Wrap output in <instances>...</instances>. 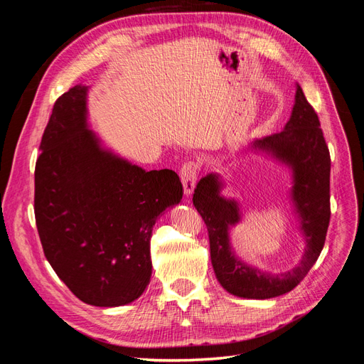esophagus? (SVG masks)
<instances>
[{
	"label": "esophagus",
	"instance_id": "34e87169",
	"mask_svg": "<svg viewBox=\"0 0 364 364\" xmlns=\"http://www.w3.org/2000/svg\"><path fill=\"white\" fill-rule=\"evenodd\" d=\"M197 174H199V165L194 161L185 162L181 168V179L183 183V191L186 196H190L196 188Z\"/></svg>",
	"mask_w": 364,
	"mask_h": 364
}]
</instances>
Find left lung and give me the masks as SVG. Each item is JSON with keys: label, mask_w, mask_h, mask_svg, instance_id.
Segmentation results:
<instances>
[{"label": "left lung", "mask_w": 364, "mask_h": 364, "mask_svg": "<svg viewBox=\"0 0 364 364\" xmlns=\"http://www.w3.org/2000/svg\"><path fill=\"white\" fill-rule=\"evenodd\" d=\"M293 112L279 134H273L253 142V147L269 151L274 158L289 164L294 185L291 197L305 235V252L301 262L287 272L270 274L235 258L229 246V226L238 223L240 213L235 200L220 196L215 174H208L197 183L193 203L202 215L208 229L209 250L215 277L230 294L249 299H270L291 291L314 266L323 249L326 230L331 217L329 206V171L331 158L321 121L308 103L302 87H296Z\"/></svg>", "instance_id": "8db88e82"}]
</instances>
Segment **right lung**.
I'll return each instance as SVG.
<instances>
[{
    "label": "right lung",
    "mask_w": 364,
    "mask_h": 364,
    "mask_svg": "<svg viewBox=\"0 0 364 364\" xmlns=\"http://www.w3.org/2000/svg\"><path fill=\"white\" fill-rule=\"evenodd\" d=\"M77 85L53 106L35 168V218L46 258L80 301L134 302L150 282L158 215L179 203L173 170L146 171L103 150Z\"/></svg>",
    "instance_id": "right-lung-1"
}]
</instances>
